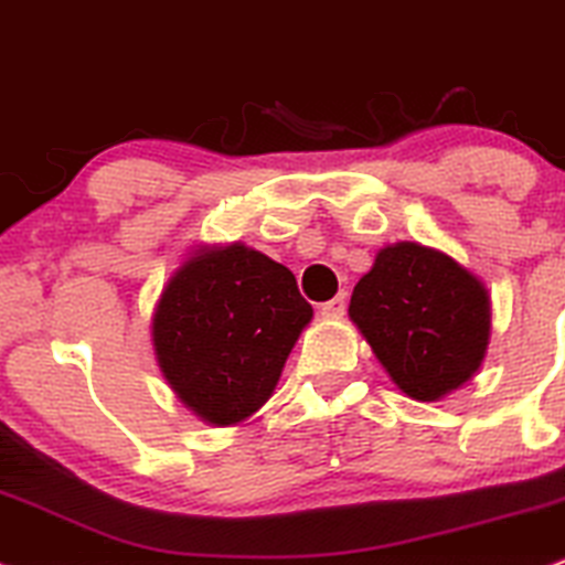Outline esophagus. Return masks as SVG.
Returning <instances> with one entry per match:
<instances>
[{
    "label": "esophagus",
    "instance_id": "esophagus-1",
    "mask_svg": "<svg viewBox=\"0 0 565 565\" xmlns=\"http://www.w3.org/2000/svg\"><path fill=\"white\" fill-rule=\"evenodd\" d=\"M320 311H322V317H343V311H347V298L343 296H335V298H330V301H324L322 307H320Z\"/></svg>",
    "mask_w": 565,
    "mask_h": 565
}]
</instances>
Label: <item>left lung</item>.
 I'll use <instances>...</instances> for the list:
<instances>
[{
  "mask_svg": "<svg viewBox=\"0 0 565 565\" xmlns=\"http://www.w3.org/2000/svg\"><path fill=\"white\" fill-rule=\"evenodd\" d=\"M349 317L394 386L439 402L479 373L492 338V298L479 275L415 241L383 245L354 285Z\"/></svg>",
  "mask_w": 565,
  "mask_h": 565,
  "instance_id": "8db88e82",
  "label": "left lung"
}]
</instances>
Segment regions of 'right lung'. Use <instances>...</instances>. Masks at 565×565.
I'll return each instance as SVG.
<instances>
[{"label":"right lung","mask_w":565,"mask_h":565,"mask_svg":"<svg viewBox=\"0 0 565 565\" xmlns=\"http://www.w3.org/2000/svg\"><path fill=\"white\" fill-rule=\"evenodd\" d=\"M311 317L288 267L241 241L201 243L163 282L150 317L152 354L198 420L248 426Z\"/></svg>","instance_id":"add662e5"}]
</instances>
